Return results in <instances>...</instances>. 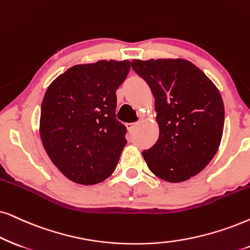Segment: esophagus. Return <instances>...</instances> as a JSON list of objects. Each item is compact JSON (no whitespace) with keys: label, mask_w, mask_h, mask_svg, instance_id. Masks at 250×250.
<instances>
[{"label":"esophagus","mask_w":250,"mask_h":250,"mask_svg":"<svg viewBox=\"0 0 250 250\" xmlns=\"http://www.w3.org/2000/svg\"><path fill=\"white\" fill-rule=\"evenodd\" d=\"M138 125V122H134V123H127V125H125V127H127V129L129 131H132L134 130V128L136 127V125Z\"/></svg>","instance_id":"34e87169"}]
</instances>
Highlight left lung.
<instances>
[{"instance_id":"obj_1","label":"left lung","mask_w":250,"mask_h":250,"mask_svg":"<svg viewBox=\"0 0 250 250\" xmlns=\"http://www.w3.org/2000/svg\"><path fill=\"white\" fill-rule=\"evenodd\" d=\"M131 68L154 97L159 137L142 152L147 167L167 182L203 170L222 141L225 109L209 77L183 59L132 60Z\"/></svg>"}]
</instances>
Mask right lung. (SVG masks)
I'll list each match as a JSON object with an SVG mask.
<instances>
[{
	"label": "right lung",
	"instance_id": "1",
	"mask_svg": "<svg viewBox=\"0 0 250 250\" xmlns=\"http://www.w3.org/2000/svg\"><path fill=\"white\" fill-rule=\"evenodd\" d=\"M129 70L128 60L77 64L47 88L41 104V142L72 182L96 185L114 172L127 144V128L115 118L116 90Z\"/></svg>",
	"mask_w": 250,
	"mask_h": 250
}]
</instances>
